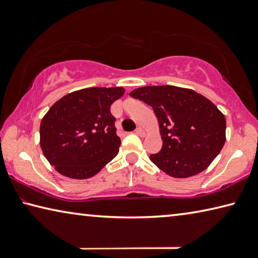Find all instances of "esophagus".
Returning <instances> with one entry per match:
<instances>
[{
	"mask_svg": "<svg viewBox=\"0 0 258 258\" xmlns=\"http://www.w3.org/2000/svg\"><path fill=\"white\" fill-rule=\"evenodd\" d=\"M135 133L140 135V137H145V135H146V132L141 127H137V130H135Z\"/></svg>",
	"mask_w": 258,
	"mask_h": 258,
	"instance_id": "34e87169",
	"label": "esophagus"
}]
</instances>
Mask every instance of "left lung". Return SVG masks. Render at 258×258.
<instances>
[{
  "mask_svg": "<svg viewBox=\"0 0 258 258\" xmlns=\"http://www.w3.org/2000/svg\"><path fill=\"white\" fill-rule=\"evenodd\" d=\"M152 107L163 148L150 160L173 177H190L206 169L225 143L226 121L211 100L173 85L143 86L130 93Z\"/></svg>",
  "mask_w": 258,
  "mask_h": 258,
  "instance_id": "obj_1",
  "label": "left lung"
}]
</instances>
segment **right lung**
Here are the masks:
<instances>
[{
    "label": "right lung",
    "instance_id": "add662e5",
    "mask_svg": "<svg viewBox=\"0 0 258 258\" xmlns=\"http://www.w3.org/2000/svg\"><path fill=\"white\" fill-rule=\"evenodd\" d=\"M123 87H87L58 100L43 117L40 145L43 155L62 175L84 180L94 176L117 156L111 104Z\"/></svg>",
    "mask_w": 258,
    "mask_h": 258
}]
</instances>
